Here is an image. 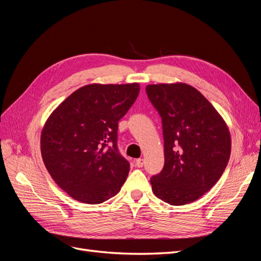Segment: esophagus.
Wrapping results in <instances>:
<instances>
[{
  "label": "esophagus",
  "mask_w": 261,
  "mask_h": 261,
  "mask_svg": "<svg viewBox=\"0 0 261 261\" xmlns=\"http://www.w3.org/2000/svg\"><path fill=\"white\" fill-rule=\"evenodd\" d=\"M135 164H136V167H137V168H141V167H143V165H144V160L141 159V158H139V159H137V160H136Z\"/></svg>",
  "instance_id": "esophagus-1"
}]
</instances>
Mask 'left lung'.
I'll list each match as a JSON object with an SVG mask.
<instances>
[{
  "instance_id": "obj_1",
  "label": "left lung",
  "mask_w": 261,
  "mask_h": 261,
  "mask_svg": "<svg viewBox=\"0 0 261 261\" xmlns=\"http://www.w3.org/2000/svg\"><path fill=\"white\" fill-rule=\"evenodd\" d=\"M147 96L162 120L164 167L150 178L153 194L173 206L193 202L215 185L231 154L223 118L194 87L148 85Z\"/></svg>"
}]
</instances>
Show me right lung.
Listing matches in <instances>:
<instances>
[{
    "instance_id": "obj_1",
    "label": "right lung",
    "mask_w": 261,
    "mask_h": 261,
    "mask_svg": "<svg viewBox=\"0 0 261 261\" xmlns=\"http://www.w3.org/2000/svg\"><path fill=\"white\" fill-rule=\"evenodd\" d=\"M139 90L137 83L84 86L45 122L40 141L44 165L75 200L97 204L121 191L129 162L117 148L118 121Z\"/></svg>"
}]
</instances>
